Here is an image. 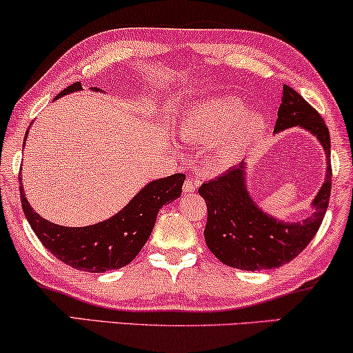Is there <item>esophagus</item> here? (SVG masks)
Listing matches in <instances>:
<instances>
[{
    "instance_id": "34e87169",
    "label": "esophagus",
    "mask_w": 353,
    "mask_h": 353,
    "mask_svg": "<svg viewBox=\"0 0 353 353\" xmlns=\"http://www.w3.org/2000/svg\"><path fill=\"white\" fill-rule=\"evenodd\" d=\"M201 185L199 178H194V176H188L185 185H183V193L185 194H190L193 193V191L198 190V186Z\"/></svg>"
}]
</instances>
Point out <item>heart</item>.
<instances>
[{
  "instance_id": "obj_1",
  "label": "heart",
  "mask_w": 353,
  "mask_h": 353,
  "mask_svg": "<svg viewBox=\"0 0 353 353\" xmlns=\"http://www.w3.org/2000/svg\"><path fill=\"white\" fill-rule=\"evenodd\" d=\"M268 121L259 110H246L245 100L223 95L198 102L183 113L176 130L183 139L214 145V162L227 167L240 160L263 136Z\"/></svg>"
}]
</instances>
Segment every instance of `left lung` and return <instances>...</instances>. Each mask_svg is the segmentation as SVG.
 Listing matches in <instances>:
<instances>
[{"mask_svg": "<svg viewBox=\"0 0 353 353\" xmlns=\"http://www.w3.org/2000/svg\"><path fill=\"white\" fill-rule=\"evenodd\" d=\"M290 128L308 131L326 154V178L303 221H282L259 208L248 190L246 160L199 188L208 205L205 245L227 266L243 271L281 268L306 248L321 225L331 196V137L316 110L292 87L283 85L274 132Z\"/></svg>", "mask_w": 353, "mask_h": 353, "instance_id": "1", "label": "left lung"}]
</instances>
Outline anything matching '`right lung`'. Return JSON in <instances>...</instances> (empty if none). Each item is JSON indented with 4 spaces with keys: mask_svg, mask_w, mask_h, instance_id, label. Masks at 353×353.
Returning <instances> with one entry per match:
<instances>
[{
    "mask_svg": "<svg viewBox=\"0 0 353 353\" xmlns=\"http://www.w3.org/2000/svg\"><path fill=\"white\" fill-rule=\"evenodd\" d=\"M90 89L94 92H103L99 87ZM79 90H82L81 82H74L59 92L54 100ZM27 134L29 130L26 139ZM185 178L183 173H175L149 181L115 216L85 227H63L40 217L34 208H30L19 176L21 203L27 222L50 253L79 271L105 272L125 268L136 258L152 233L159 210L181 196Z\"/></svg>",
    "mask_w": 353,
    "mask_h": 353,
    "instance_id": "add662e5",
    "label": "right lung"
}]
</instances>
